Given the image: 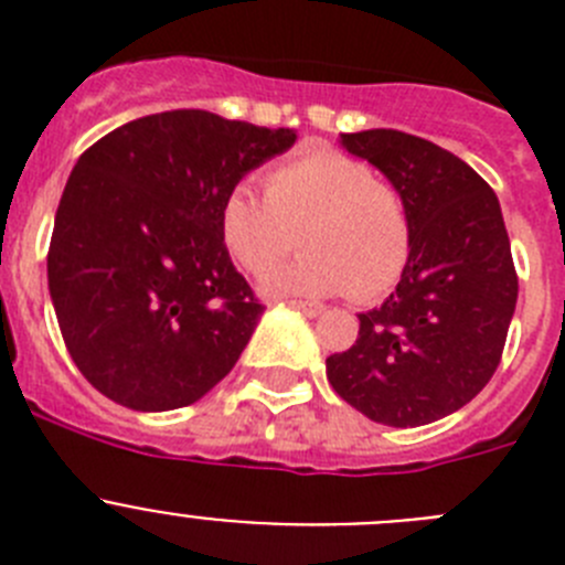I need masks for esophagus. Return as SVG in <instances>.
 Instances as JSON below:
<instances>
[{"mask_svg":"<svg viewBox=\"0 0 565 565\" xmlns=\"http://www.w3.org/2000/svg\"><path fill=\"white\" fill-rule=\"evenodd\" d=\"M288 306L291 308H297V311H302L306 313V317H322V313H326V308L322 306H313V302H297V299H294V302H288Z\"/></svg>","mask_w":565,"mask_h":565,"instance_id":"1","label":"esophagus"}]
</instances>
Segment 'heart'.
I'll use <instances>...</instances> for the list:
<instances>
[{
	"mask_svg": "<svg viewBox=\"0 0 565 565\" xmlns=\"http://www.w3.org/2000/svg\"><path fill=\"white\" fill-rule=\"evenodd\" d=\"M221 237L239 268L263 274L296 247L308 255L266 274L271 297L376 299L411 259L413 223L402 192L337 149H308L266 174V194L237 183L221 206Z\"/></svg>",
	"mask_w": 565,
	"mask_h": 565,
	"instance_id": "obj_1",
	"label": "heart"
}]
</instances>
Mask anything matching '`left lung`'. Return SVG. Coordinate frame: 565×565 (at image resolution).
<instances>
[{"label":"left lung","mask_w":565,"mask_h":565,"mask_svg":"<svg viewBox=\"0 0 565 565\" xmlns=\"http://www.w3.org/2000/svg\"><path fill=\"white\" fill-rule=\"evenodd\" d=\"M339 143L402 192L413 246L396 291L326 359L328 382L371 422L422 427L472 402L501 362L518 302L501 203L476 169L416 135L364 129Z\"/></svg>","instance_id":"obj_1"}]
</instances>
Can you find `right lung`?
I'll return each mask as SVG.
<instances>
[{
	"instance_id": "add662e5",
	"label": "right lung",
	"mask_w": 565,
	"mask_h": 565,
	"mask_svg": "<svg viewBox=\"0 0 565 565\" xmlns=\"http://www.w3.org/2000/svg\"><path fill=\"white\" fill-rule=\"evenodd\" d=\"M294 141V129L172 109L78 158L47 286L70 356L98 393L129 411H174L237 364L266 308L223 246V198Z\"/></svg>"
}]
</instances>
